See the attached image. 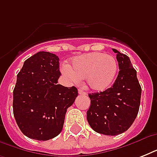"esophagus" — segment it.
<instances>
[{
	"label": "esophagus",
	"mask_w": 157,
	"mask_h": 157,
	"mask_svg": "<svg viewBox=\"0 0 157 157\" xmlns=\"http://www.w3.org/2000/svg\"><path fill=\"white\" fill-rule=\"evenodd\" d=\"M78 94H81V95H86V92H85V91H84L82 89H79Z\"/></svg>",
	"instance_id": "esophagus-1"
}]
</instances>
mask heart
<instances>
[{
  "label": "heart",
  "mask_w": 157,
  "mask_h": 157,
  "mask_svg": "<svg viewBox=\"0 0 157 157\" xmlns=\"http://www.w3.org/2000/svg\"><path fill=\"white\" fill-rule=\"evenodd\" d=\"M118 70L116 58L104 53L96 52L75 57L71 67L64 64L62 71L67 78L79 82L86 78V86L94 91H103L109 88Z\"/></svg>",
  "instance_id": "b5f03b06"
}]
</instances>
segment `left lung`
<instances>
[{"mask_svg":"<svg viewBox=\"0 0 157 157\" xmlns=\"http://www.w3.org/2000/svg\"><path fill=\"white\" fill-rule=\"evenodd\" d=\"M119 73L112 87L103 92L89 94L90 107L87 121L97 133L117 135L134 123L139 110L142 89L137 71L127 55L116 49Z\"/></svg>","mask_w":157,"mask_h":157,"instance_id":"left-lung-1","label":"left lung"}]
</instances>
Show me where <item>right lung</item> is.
I'll return each instance as SVG.
<instances>
[{"label": "right lung", "instance_id": "1", "mask_svg": "<svg viewBox=\"0 0 157 157\" xmlns=\"http://www.w3.org/2000/svg\"><path fill=\"white\" fill-rule=\"evenodd\" d=\"M56 54L40 51L24 62L13 92V112L24 135L40 141L58 136L67 110L78 95L75 86L58 85L61 75Z\"/></svg>", "mask_w": 157, "mask_h": 157}]
</instances>
